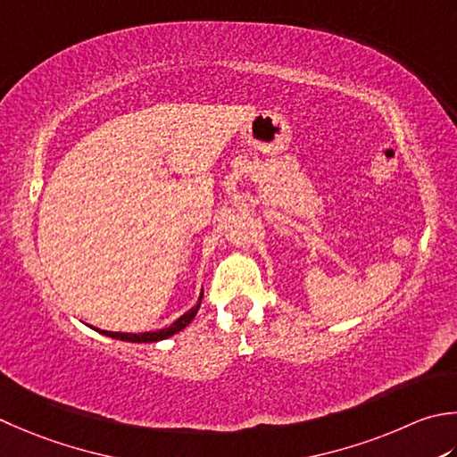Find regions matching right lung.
Wrapping results in <instances>:
<instances>
[{
  "instance_id": "right-lung-1",
  "label": "right lung",
  "mask_w": 457,
  "mask_h": 457,
  "mask_svg": "<svg viewBox=\"0 0 457 457\" xmlns=\"http://www.w3.org/2000/svg\"><path fill=\"white\" fill-rule=\"evenodd\" d=\"M200 305H202V297L198 301V305L192 307L187 312H184V315L178 320H174L172 325L166 327V328H160V330H152V333H138L137 335V333H111V330H101V328H96V330H98V333L106 335V337L119 338V341H127V343H158V341H164V338L172 337L176 333H180L182 328L190 325L192 319L195 317V312H198Z\"/></svg>"
}]
</instances>
